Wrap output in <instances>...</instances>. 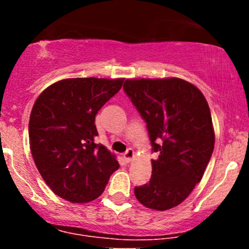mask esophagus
<instances>
[{
    "label": "esophagus",
    "mask_w": 249,
    "mask_h": 249,
    "mask_svg": "<svg viewBox=\"0 0 249 249\" xmlns=\"http://www.w3.org/2000/svg\"><path fill=\"white\" fill-rule=\"evenodd\" d=\"M133 156H134L133 150H132V148H128L126 152L124 153V159H125V161L130 162V161L133 159Z\"/></svg>",
    "instance_id": "esophagus-1"
}]
</instances>
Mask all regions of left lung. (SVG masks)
I'll list each match as a JSON object with an SVG mask.
<instances>
[{
	"label": "left lung",
	"instance_id": "8db88e82",
	"mask_svg": "<svg viewBox=\"0 0 249 249\" xmlns=\"http://www.w3.org/2000/svg\"><path fill=\"white\" fill-rule=\"evenodd\" d=\"M125 93L146 123L152 176L134 196L145 207L166 211L181 204L201 180L214 148L210 107L193 84L180 78L126 79Z\"/></svg>",
	"mask_w": 249,
	"mask_h": 249
}]
</instances>
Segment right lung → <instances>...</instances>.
I'll list each match as a JSON object with an SVG mask.
<instances>
[{"label":"right lung","instance_id":"right-lung-1","mask_svg":"<svg viewBox=\"0 0 249 249\" xmlns=\"http://www.w3.org/2000/svg\"><path fill=\"white\" fill-rule=\"evenodd\" d=\"M123 82L63 79L45 89L34 104L29 121L34 161L53 192L68 201L83 204L98 198L118 170L116 157L95 142V117Z\"/></svg>","mask_w":249,"mask_h":249}]
</instances>
